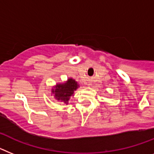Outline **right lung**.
<instances>
[{
	"instance_id": "add662e5",
	"label": "right lung",
	"mask_w": 154,
	"mask_h": 154,
	"mask_svg": "<svg viewBox=\"0 0 154 154\" xmlns=\"http://www.w3.org/2000/svg\"><path fill=\"white\" fill-rule=\"evenodd\" d=\"M78 85L73 79H69L65 84L58 85L55 91H53L55 93V97L59 101H62L64 103L67 104L69 97L73 94V91L77 90Z\"/></svg>"
}]
</instances>
